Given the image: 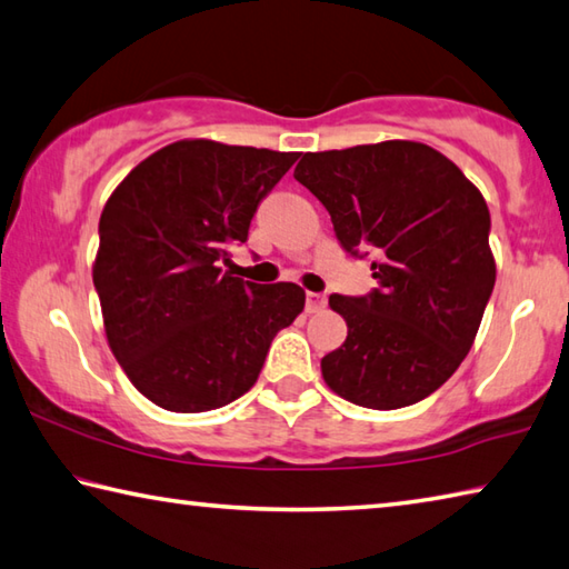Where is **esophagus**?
Instances as JSON below:
<instances>
[{
    "label": "esophagus",
    "mask_w": 569,
    "mask_h": 569,
    "mask_svg": "<svg viewBox=\"0 0 569 569\" xmlns=\"http://www.w3.org/2000/svg\"><path fill=\"white\" fill-rule=\"evenodd\" d=\"M328 303L326 293H306V313H318L323 311Z\"/></svg>",
    "instance_id": "1"
}]
</instances>
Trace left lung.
<instances>
[{"instance_id":"left-lung-1","label":"left lung","mask_w":569,"mask_h":569,"mask_svg":"<svg viewBox=\"0 0 569 569\" xmlns=\"http://www.w3.org/2000/svg\"><path fill=\"white\" fill-rule=\"evenodd\" d=\"M293 177L326 206L346 253H373L378 281L328 298L348 336L320 360L326 383L373 410L428 398L468 356L495 286L482 193L418 141L303 153Z\"/></svg>"}]
</instances>
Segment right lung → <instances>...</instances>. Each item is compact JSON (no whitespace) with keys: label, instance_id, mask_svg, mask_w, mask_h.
<instances>
[{"label":"right lung","instance_id":"add662e5","mask_svg":"<svg viewBox=\"0 0 569 569\" xmlns=\"http://www.w3.org/2000/svg\"><path fill=\"white\" fill-rule=\"evenodd\" d=\"M298 153L193 139L151 153L99 219L94 288L111 353L141 396L216 410L258 380L271 340L303 311L296 283L221 273Z\"/></svg>","mask_w":569,"mask_h":569}]
</instances>
